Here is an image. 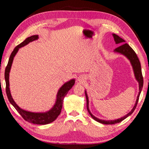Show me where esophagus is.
Here are the masks:
<instances>
[{
  "label": "esophagus",
  "mask_w": 149,
  "mask_h": 149,
  "mask_svg": "<svg viewBox=\"0 0 149 149\" xmlns=\"http://www.w3.org/2000/svg\"><path fill=\"white\" fill-rule=\"evenodd\" d=\"M85 79V77L84 76V75H81V76H79V77L78 78V81H79V82L82 83V82L84 81Z\"/></svg>",
  "instance_id": "esophagus-1"
}]
</instances>
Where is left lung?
<instances>
[{
  "label": "left lung",
  "mask_w": 149,
  "mask_h": 149,
  "mask_svg": "<svg viewBox=\"0 0 149 149\" xmlns=\"http://www.w3.org/2000/svg\"><path fill=\"white\" fill-rule=\"evenodd\" d=\"M112 35H113V37H114V39L116 43L121 44L120 46L117 47L116 49H114V51L115 52H118V53H120L121 54L124 55V56L127 58L128 60H130V61L131 62V64H132V65L133 67V72H134L135 79L139 83V94L137 96V100H136L135 106L133 107V109L131 110L127 114H126L123 117H122L121 118H119V119H117V120H100V119H99V118H96L91 114V112H90L89 108V99H88L87 92H86V91H85V96H86V99H87V109L88 110V112L89 113L91 116L95 120H96L97 122H99V123H103V124H114V123H120L124 119H125L126 118L128 117L129 116L132 114L133 112V111L135 110L136 107H137L138 100H139V95L141 94V90H142V88L143 86V75H142V72H141V63L139 62V58H138L137 54H136L134 50L132 49V48L127 43H125V41L123 39H122L121 37L118 36V35H116L114 33H113Z\"/></svg>",
  "instance_id": "1"
}]
</instances>
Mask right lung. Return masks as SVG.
<instances>
[{
  "mask_svg": "<svg viewBox=\"0 0 149 149\" xmlns=\"http://www.w3.org/2000/svg\"><path fill=\"white\" fill-rule=\"evenodd\" d=\"M38 35H32L31 37H27V38L22 43L17 45V47H15L13 51L11 53L10 56L8 60V64L5 69V73H4V77L5 81H6V92L7 97L9 100L10 102L11 103L12 106L16 108V110L18 112L19 114L22 116V118L24 119L27 121V122L34 123V124H38V125H45L50 123L56 119L58 116L60 115V112H61V110L62 108V103L63 100L65 96L67 95L68 92L72 89V87L74 86L75 84V79H73L70 80L69 81L66 83L62 85V86L60 88L57 93L56 96V102L54 105V107H52L50 110L47 111L46 112H29V111L24 110L22 108H20L16 104V103L14 102L12 97L9 88V73L10 71L11 66L13 62L14 58L15 55L18 51L19 48L22 47H24L29 44L30 42H32L37 40L38 39Z\"/></svg>",
  "mask_w": 149,
  "mask_h": 149,
  "instance_id": "add662e5",
  "label": "right lung"
}]
</instances>
